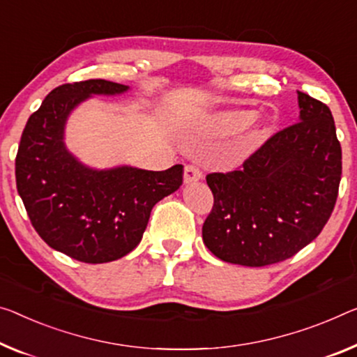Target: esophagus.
Here are the masks:
<instances>
[{"label": "esophagus", "mask_w": 357, "mask_h": 357, "mask_svg": "<svg viewBox=\"0 0 357 357\" xmlns=\"http://www.w3.org/2000/svg\"><path fill=\"white\" fill-rule=\"evenodd\" d=\"M185 183H191V182H197V180L202 178V171L199 166L195 162H190L185 166Z\"/></svg>", "instance_id": "1"}]
</instances>
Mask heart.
Segmentation results:
<instances>
[{
	"instance_id": "heart-1",
	"label": "heart",
	"mask_w": 357,
	"mask_h": 357,
	"mask_svg": "<svg viewBox=\"0 0 357 357\" xmlns=\"http://www.w3.org/2000/svg\"><path fill=\"white\" fill-rule=\"evenodd\" d=\"M252 119H254V113H252V112L223 113L215 119V128L220 130V132H227V134L239 132V130L248 128V126L252 123ZM260 137H261V130L254 129L248 135V139H245V145L255 144V142L259 140Z\"/></svg>"
}]
</instances>
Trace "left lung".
Returning a JSON list of instances; mask_svg holds the SVG:
<instances>
[{
	"instance_id": "obj_1",
	"label": "left lung",
	"mask_w": 357,
	"mask_h": 357,
	"mask_svg": "<svg viewBox=\"0 0 357 357\" xmlns=\"http://www.w3.org/2000/svg\"><path fill=\"white\" fill-rule=\"evenodd\" d=\"M300 121L273 134L238 169L212 172L202 241L234 265L294 257L322 231L335 207L342 146L331 108L298 91Z\"/></svg>"
}]
</instances>
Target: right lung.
Returning a JSON list of instances; mask_svg holds the SVG:
<instances>
[{
    "label": "right lung",
    "instance_id": "obj_1",
    "mask_svg": "<svg viewBox=\"0 0 357 357\" xmlns=\"http://www.w3.org/2000/svg\"><path fill=\"white\" fill-rule=\"evenodd\" d=\"M107 79L56 87L29 118L15 156V183L41 239L84 263H107L132 252L151 209L183 183V166L153 172L135 167L92 171L63 145L68 113L92 94H119Z\"/></svg>",
    "mask_w": 357,
    "mask_h": 357
}]
</instances>
